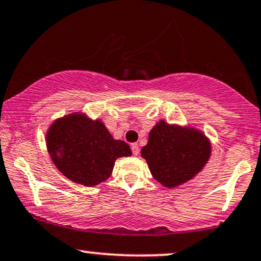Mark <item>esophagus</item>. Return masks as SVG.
<instances>
[{
	"mask_svg": "<svg viewBox=\"0 0 261 261\" xmlns=\"http://www.w3.org/2000/svg\"><path fill=\"white\" fill-rule=\"evenodd\" d=\"M131 150H133V154H134V155H139V153H140L139 144H137V143H133V144H131Z\"/></svg>",
	"mask_w": 261,
	"mask_h": 261,
	"instance_id": "34e87169",
	"label": "esophagus"
}]
</instances>
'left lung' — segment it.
<instances>
[{"instance_id":"obj_1","label":"left lung","mask_w":261,"mask_h":261,"mask_svg":"<svg viewBox=\"0 0 261 261\" xmlns=\"http://www.w3.org/2000/svg\"><path fill=\"white\" fill-rule=\"evenodd\" d=\"M212 155L210 140L191 125L158 121L141 149L152 176L164 187L174 188L196 177Z\"/></svg>"}]
</instances>
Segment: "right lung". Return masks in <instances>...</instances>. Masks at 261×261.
Segmentation results:
<instances>
[{"mask_svg": "<svg viewBox=\"0 0 261 261\" xmlns=\"http://www.w3.org/2000/svg\"><path fill=\"white\" fill-rule=\"evenodd\" d=\"M53 164L75 184L92 187L112 175L115 161L130 156V146L112 136L100 119L73 112L56 119L46 133Z\"/></svg>", "mask_w": 261, "mask_h": 261, "instance_id": "add662e5", "label": "right lung"}]
</instances>
